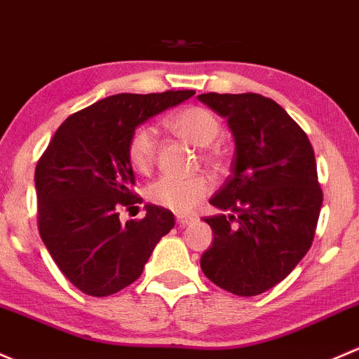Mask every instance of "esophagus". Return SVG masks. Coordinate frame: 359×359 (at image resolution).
I'll return each mask as SVG.
<instances>
[{
  "instance_id": "34e87169",
  "label": "esophagus",
  "mask_w": 359,
  "mask_h": 359,
  "mask_svg": "<svg viewBox=\"0 0 359 359\" xmlns=\"http://www.w3.org/2000/svg\"><path fill=\"white\" fill-rule=\"evenodd\" d=\"M191 221H195V217L191 216V214H176V223H178L180 226H187Z\"/></svg>"
}]
</instances>
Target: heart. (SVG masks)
<instances>
[{
	"label": "heart",
	"mask_w": 359,
	"mask_h": 359,
	"mask_svg": "<svg viewBox=\"0 0 359 359\" xmlns=\"http://www.w3.org/2000/svg\"><path fill=\"white\" fill-rule=\"evenodd\" d=\"M165 126L190 145L205 149L221 135V123L210 110L204 107H183L165 117ZM157 149V133L152 126H140L129 138V162L140 172H147L154 164ZM207 158L217 164L221 152L217 149L207 152ZM210 181L204 175H164L149 187V198L154 204L190 212L209 194Z\"/></svg>",
	"instance_id": "b5f03b06"
}]
</instances>
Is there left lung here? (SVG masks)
<instances>
[{
	"instance_id": "left-lung-1",
	"label": "left lung",
	"mask_w": 359,
	"mask_h": 359,
	"mask_svg": "<svg viewBox=\"0 0 359 359\" xmlns=\"http://www.w3.org/2000/svg\"><path fill=\"white\" fill-rule=\"evenodd\" d=\"M226 119L235 142L231 175L210 197L204 217L212 245L204 275L242 297L262 294L290 275L315 238L323 194L306 133L273 100L257 93L197 97Z\"/></svg>"
}]
</instances>
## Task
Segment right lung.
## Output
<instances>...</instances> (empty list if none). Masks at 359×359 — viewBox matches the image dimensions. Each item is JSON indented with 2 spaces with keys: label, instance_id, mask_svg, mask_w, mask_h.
<instances>
[{
  "label": "right lung",
  "instance_id": "right-lung-1",
  "mask_svg": "<svg viewBox=\"0 0 359 359\" xmlns=\"http://www.w3.org/2000/svg\"><path fill=\"white\" fill-rule=\"evenodd\" d=\"M195 91L121 93L72 114L51 138L34 172L39 235L60 271L81 292L105 297L140 278L175 214L145 205L143 219L121 223L135 207L129 138L150 117L180 105Z\"/></svg>",
  "mask_w": 359,
  "mask_h": 359
}]
</instances>
